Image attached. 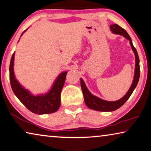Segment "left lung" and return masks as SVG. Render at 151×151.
I'll return each instance as SVG.
<instances>
[{"mask_svg": "<svg viewBox=\"0 0 151 151\" xmlns=\"http://www.w3.org/2000/svg\"><path fill=\"white\" fill-rule=\"evenodd\" d=\"M110 30L113 33H116V34H119L128 39L130 41V44L131 45L132 49L134 53L135 54V73L134 76V80L132 84L131 87L129 88L128 91L127 93L124 95V96L121 98L120 99L116 101H105L100 98L97 97L95 95H93L91 93L89 92L88 88L86 87L84 81L81 78V88H82L83 96H84V101L88 108L96 110V111H115V110L118 109L119 107H122L123 105L125 104L126 101L129 99L132 93H133L134 90L136 88V85H137L138 81H139L140 78V64H139V58H138V55L137 53V51L134 45L132 44V41L130 35L128 33L126 32L125 29H124L122 27L119 26L117 24H114V25H110Z\"/></svg>", "mask_w": 151, "mask_h": 151, "instance_id": "1", "label": "left lung"}]
</instances>
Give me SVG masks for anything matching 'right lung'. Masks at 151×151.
<instances>
[{
	"instance_id": "obj_1",
	"label": "right lung",
	"mask_w": 151,
	"mask_h": 151,
	"mask_svg": "<svg viewBox=\"0 0 151 151\" xmlns=\"http://www.w3.org/2000/svg\"><path fill=\"white\" fill-rule=\"evenodd\" d=\"M26 31L27 29L24 31L21 36H22ZM14 58L15 52L11 57L9 66V78L13 91L20 101L29 111L36 114H52L58 110L60 106L61 91L65 83L67 72H63L60 74L48 93L45 95H38L35 96L31 94L28 90L23 87L16 79L13 70Z\"/></svg>"
}]
</instances>
